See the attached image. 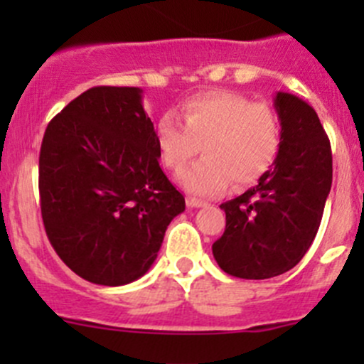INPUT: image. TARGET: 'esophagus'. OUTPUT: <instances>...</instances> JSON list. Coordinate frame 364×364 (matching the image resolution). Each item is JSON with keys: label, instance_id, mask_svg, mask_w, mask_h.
<instances>
[{"label": "esophagus", "instance_id": "esophagus-1", "mask_svg": "<svg viewBox=\"0 0 364 364\" xmlns=\"http://www.w3.org/2000/svg\"><path fill=\"white\" fill-rule=\"evenodd\" d=\"M186 204H188V208H203V205H205L204 200L196 199V197H186Z\"/></svg>", "mask_w": 364, "mask_h": 364}]
</instances>
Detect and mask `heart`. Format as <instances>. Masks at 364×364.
Returning <instances> with one entry per match:
<instances>
[{
  "label": "heart",
  "mask_w": 364,
  "mask_h": 364,
  "mask_svg": "<svg viewBox=\"0 0 364 364\" xmlns=\"http://www.w3.org/2000/svg\"><path fill=\"white\" fill-rule=\"evenodd\" d=\"M183 123L167 112L156 124L165 167L181 171L203 146L204 156L179 174L196 196H218L230 181L248 186L266 174L278 155L282 124L267 102L234 91H208L183 104Z\"/></svg>",
  "instance_id": "obj_1"
}]
</instances>
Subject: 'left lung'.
Returning a JSON list of instances; mask_svg holds the SVG:
<instances>
[{"label": "left lung", "instance_id": "1", "mask_svg": "<svg viewBox=\"0 0 364 364\" xmlns=\"http://www.w3.org/2000/svg\"><path fill=\"white\" fill-rule=\"evenodd\" d=\"M282 142L273 167L243 196L227 200L225 232L213 243L232 277L264 280L292 269L321 225L333 181L331 144L314 107L278 91Z\"/></svg>", "mask_w": 364, "mask_h": 364}]
</instances>
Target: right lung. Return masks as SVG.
Instances as JSON below:
<instances>
[{
    "label": "right lung",
    "instance_id": "add662e5",
    "mask_svg": "<svg viewBox=\"0 0 364 364\" xmlns=\"http://www.w3.org/2000/svg\"><path fill=\"white\" fill-rule=\"evenodd\" d=\"M139 87L84 91L43 134L38 190L47 237L84 280L127 285L148 273L185 197L161 171Z\"/></svg>",
    "mask_w": 364,
    "mask_h": 364
}]
</instances>
